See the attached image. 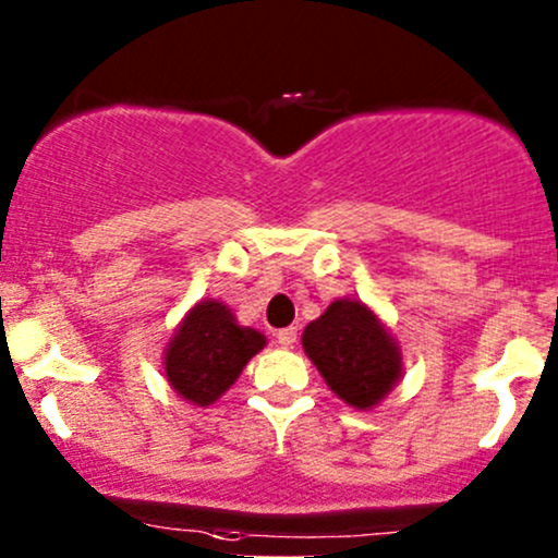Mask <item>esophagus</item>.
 Segmentation results:
<instances>
[{
	"instance_id": "obj_1",
	"label": "esophagus",
	"mask_w": 558,
	"mask_h": 558,
	"mask_svg": "<svg viewBox=\"0 0 558 558\" xmlns=\"http://www.w3.org/2000/svg\"><path fill=\"white\" fill-rule=\"evenodd\" d=\"M296 342V329L294 326H286V329L278 331V345L280 348H294Z\"/></svg>"
}]
</instances>
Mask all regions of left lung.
<instances>
[{
  "label": "left lung",
  "mask_w": 558,
  "mask_h": 558,
  "mask_svg": "<svg viewBox=\"0 0 558 558\" xmlns=\"http://www.w3.org/2000/svg\"><path fill=\"white\" fill-rule=\"evenodd\" d=\"M302 348L326 386L356 410L375 408L402 375L399 345L359 300L331 302L305 326Z\"/></svg>",
  "instance_id": "left-lung-1"
}]
</instances>
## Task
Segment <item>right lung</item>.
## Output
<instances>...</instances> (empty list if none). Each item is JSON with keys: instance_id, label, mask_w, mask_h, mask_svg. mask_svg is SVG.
<instances>
[{"instance_id": "1", "label": "right lung", "mask_w": 558, "mask_h": 558, "mask_svg": "<svg viewBox=\"0 0 558 558\" xmlns=\"http://www.w3.org/2000/svg\"><path fill=\"white\" fill-rule=\"evenodd\" d=\"M264 345L267 337L240 326L223 302H196L167 345L165 375L180 397L207 408L240 378Z\"/></svg>"}]
</instances>
